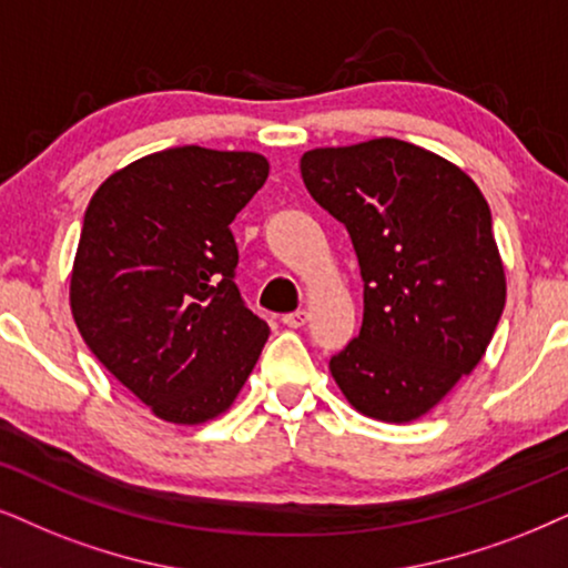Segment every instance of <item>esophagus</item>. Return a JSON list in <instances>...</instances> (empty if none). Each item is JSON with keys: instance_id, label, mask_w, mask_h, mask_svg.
Listing matches in <instances>:
<instances>
[{"instance_id": "esophagus-1", "label": "esophagus", "mask_w": 568, "mask_h": 568, "mask_svg": "<svg viewBox=\"0 0 568 568\" xmlns=\"http://www.w3.org/2000/svg\"><path fill=\"white\" fill-rule=\"evenodd\" d=\"M306 322H308V312H304V308H298V312L285 314V317H283V325H288V327H293V329L304 327Z\"/></svg>"}]
</instances>
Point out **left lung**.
Returning <instances> with one entry per match:
<instances>
[{
  "instance_id": "left-lung-1",
  "label": "left lung",
  "mask_w": 568,
  "mask_h": 568,
  "mask_svg": "<svg viewBox=\"0 0 568 568\" xmlns=\"http://www.w3.org/2000/svg\"><path fill=\"white\" fill-rule=\"evenodd\" d=\"M306 191L346 225L364 322L329 358L358 414L404 425L483 362L506 306L490 206L454 162L398 139L312 149Z\"/></svg>"
}]
</instances>
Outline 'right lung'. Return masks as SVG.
<instances>
[{
	"mask_svg": "<svg viewBox=\"0 0 568 568\" xmlns=\"http://www.w3.org/2000/svg\"><path fill=\"white\" fill-rule=\"evenodd\" d=\"M267 175L256 152L175 146L112 172L89 201L70 275L78 333L172 425L225 414L270 337L235 285L231 233Z\"/></svg>",
	"mask_w": 568,
	"mask_h": 568,
	"instance_id": "obj_1",
	"label": "right lung"
}]
</instances>
